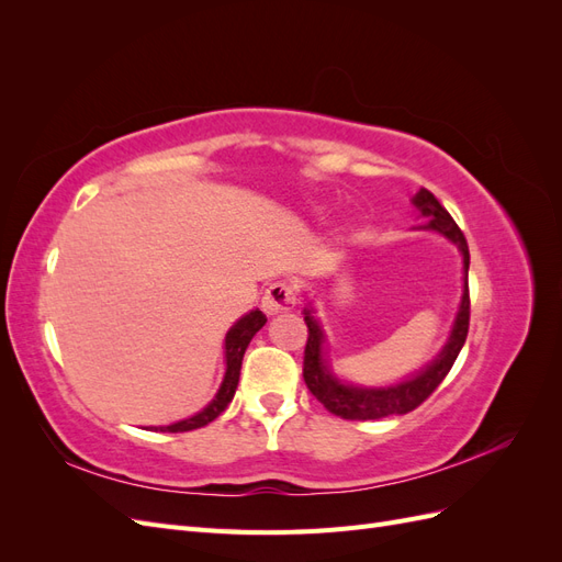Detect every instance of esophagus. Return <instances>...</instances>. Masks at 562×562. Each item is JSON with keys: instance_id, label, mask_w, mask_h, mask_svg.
I'll use <instances>...</instances> for the list:
<instances>
[{"instance_id": "obj_1", "label": "esophagus", "mask_w": 562, "mask_h": 562, "mask_svg": "<svg viewBox=\"0 0 562 562\" xmlns=\"http://www.w3.org/2000/svg\"><path fill=\"white\" fill-rule=\"evenodd\" d=\"M295 304V291L291 283L285 281H277V283H269L267 291L262 295V312L274 316V314H283L288 310H293Z\"/></svg>"}]
</instances>
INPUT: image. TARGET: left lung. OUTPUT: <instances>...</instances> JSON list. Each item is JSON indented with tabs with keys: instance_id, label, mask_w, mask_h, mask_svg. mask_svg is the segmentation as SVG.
<instances>
[{
	"instance_id": "obj_1",
	"label": "left lung",
	"mask_w": 562,
	"mask_h": 562,
	"mask_svg": "<svg viewBox=\"0 0 562 562\" xmlns=\"http://www.w3.org/2000/svg\"><path fill=\"white\" fill-rule=\"evenodd\" d=\"M415 209L419 217L427 220V225H419V229H431L443 234L448 241H452L459 252H462L464 262V285H462V302H459L457 316L452 321V330L448 335L446 347L438 351L431 363L417 370L415 375L405 378L396 384L389 386H356L351 382L339 380L328 361L326 351V333H323L318 318L314 316L312 302L304 307V323L310 328L307 347H304V368L302 375L307 382L312 394L328 407V411L342 419H380L389 415H405L415 411L419 403L427 401L434 389L446 380L452 363L457 361L459 351H462L469 333V246L462 229L457 227L450 213L440 206L438 199L429 190H419L413 196Z\"/></svg>"
}]
</instances>
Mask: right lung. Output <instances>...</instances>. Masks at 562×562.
<instances>
[{
    "label": "right lung",
    "mask_w": 562,
    "mask_h": 562,
    "mask_svg": "<svg viewBox=\"0 0 562 562\" xmlns=\"http://www.w3.org/2000/svg\"><path fill=\"white\" fill-rule=\"evenodd\" d=\"M265 323H267V316L260 310H250L227 330V335H225V378H223V382H220L217 394L213 396V401L206 407H203V411H199L196 415L187 417V419L168 424V427H151V429L168 431V434L192 431V429L206 427L209 422H213L220 413H223L234 398L236 384H239L241 361H244V353L250 345V339L265 326Z\"/></svg>",
    "instance_id": "right-lung-1"
}]
</instances>
